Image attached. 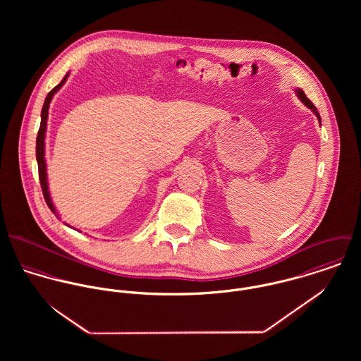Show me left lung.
<instances>
[{"label": "left lung", "mask_w": 361, "mask_h": 361, "mask_svg": "<svg viewBox=\"0 0 361 361\" xmlns=\"http://www.w3.org/2000/svg\"><path fill=\"white\" fill-rule=\"evenodd\" d=\"M296 93H298V96H299V99L303 102V103L306 104L307 106H309L310 109H312V112L317 115V118H318V121L321 122V116H319V114H318V111H317V108L314 106V104L310 102L309 99H307V96L305 94V92L303 90H300V89H298L296 90Z\"/></svg>", "instance_id": "left-lung-1"}]
</instances>
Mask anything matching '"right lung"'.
<instances>
[{
	"label": "right lung",
	"mask_w": 361,
	"mask_h": 361,
	"mask_svg": "<svg viewBox=\"0 0 361 361\" xmlns=\"http://www.w3.org/2000/svg\"><path fill=\"white\" fill-rule=\"evenodd\" d=\"M69 76V72L65 75V78L61 80L59 85H56L51 92L47 94L46 102L42 109V122H40V129L37 133V140H36V158H37V165H39V178H40V185H42V190H43V196L46 199L47 206L50 207L54 214L55 212V207L52 204L51 197H50V192H49V185H47V171H46V159H44V137H46V130H47V118H49V106L51 103L52 96L62 87V85L66 82Z\"/></svg>",
	"instance_id": "right-lung-1"
}]
</instances>
